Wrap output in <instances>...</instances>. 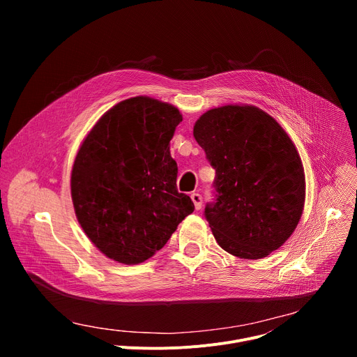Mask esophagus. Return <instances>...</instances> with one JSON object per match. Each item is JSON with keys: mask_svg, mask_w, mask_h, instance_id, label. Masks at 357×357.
<instances>
[{"mask_svg": "<svg viewBox=\"0 0 357 357\" xmlns=\"http://www.w3.org/2000/svg\"><path fill=\"white\" fill-rule=\"evenodd\" d=\"M190 199H192V202H193V205H195V209H196V211L202 209V203H203L202 195H199L197 192H193V193L190 195Z\"/></svg>", "mask_w": 357, "mask_h": 357, "instance_id": "1", "label": "esophagus"}]
</instances>
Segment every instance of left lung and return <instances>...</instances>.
I'll return each mask as SVG.
<instances>
[{"label":"left lung","instance_id":"obj_1","mask_svg":"<svg viewBox=\"0 0 357 357\" xmlns=\"http://www.w3.org/2000/svg\"><path fill=\"white\" fill-rule=\"evenodd\" d=\"M193 137L216 169L215 202L205 218L218 244L259 260L295 230L305 203V174L282 127L254 106H223L202 114Z\"/></svg>","mask_w":357,"mask_h":357}]
</instances>
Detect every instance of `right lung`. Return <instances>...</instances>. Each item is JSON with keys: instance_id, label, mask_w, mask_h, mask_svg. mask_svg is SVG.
I'll return each instance as SVG.
<instances>
[{"instance_id": "obj_1", "label": "right lung", "mask_w": 357, "mask_h": 357, "mask_svg": "<svg viewBox=\"0 0 357 357\" xmlns=\"http://www.w3.org/2000/svg\"><path fill=\"white\" fill-rule=\"evenodd\" d=\"M179 110L137 96L103 114L82 142L70 189L77 220L109 259L138 264L161 250L195 211L176 189L169 141Z\"/></svg>"}]
</instances>
